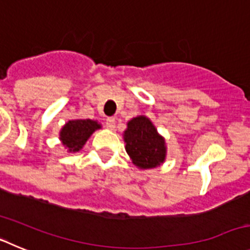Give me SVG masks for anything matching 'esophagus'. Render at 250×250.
<instances>
[{"label":"esophagus","instance_id":"obj_1","mask_svg":"<svg viewBox=\"0 0 250 250\" xmlns=\"http://www.w3.org/2000/svg\"><path fill=\"white\" fill-rule=\"evenodd\" d=\"M115 124H116V121H115L114 118H109L107 120H106V127L110 130H114L115 129Z\"/></svg>","mask_w":250,"mask_h":250}]
</instances>
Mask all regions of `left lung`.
<instances>
[{
  "instance_id": "1",
  "label": "left lung",
  "mask_w": 250,
  "mask_h": 250,
  "mask_svg": "<svg viewBox=\"0 0 250 250\" xmlns=\"http://www.w3.org/2000/svg\"><path fill=\"white\" fill-rule=\"evenodd\" d=\"M126 125L123 138L132 164L143 170L160 167L167 159V143L152 121L145 115H139Z\"/></svg>"
}]
</instances>
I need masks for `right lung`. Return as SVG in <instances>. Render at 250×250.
I'll list each match as a JSON object with an SVG mask.
<instances>
[{"instance_id": "obj_1", "label": "right lung", "mask_w": 250, "mask_h": 250, "mask_svg": "<svg viewBox=\"0 0 250 250\" xmlns=\"http://www.w3.org/2000/svg\"><path fill=\"white\" fill-rule=\"evenodd\" d=\"M101 129V124L91 119H74L60 130V141L67 152H79L96 130Z\"/></svg>"}]
</instances>
